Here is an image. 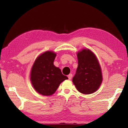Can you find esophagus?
I'll return each mask as SVG.
<instances>
[{
  "mask_svg": "<svg viewBox=\"0 0 128 128\" xmlns=\"http://www.w3.org/2000/svg\"><path fill=\"white\" fill-rule=\"evenodd\" d=\"M72 74H69L68 76V78L69 79V80H70L71 78H72Z\"/></svg>",
  "mask_w": 128,
  "mask_h": 128,
  "instance_id": "34e87169",
  "label": "esophagus"
}]
</instances>
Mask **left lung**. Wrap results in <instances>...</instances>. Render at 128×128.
Listing matches in <instances>:
<instances>
[{"mask_svg":"<svg viewBox=\"0 0 128 128\" xmlns=\"http://www.w3.org/2000/svg\"><path fill=\"white\" fill-rule=\"evenodd\" d=\"M78 67L72 82L82 94H90L96 92L103 81L101 67L96 55L88 48L77 52Z\"/></svg>","mask_w":128,"mask_h":128,"instance_id":"obj_1","label":"left lung"}]
</instances>
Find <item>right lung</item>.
Returning <instances> with one entry per match:
<instances>
[{
    "label": "right lung",
    "instance_id": "right-lung-1",
    "mask_svg": "<svg viewBox=\"0 0 128 128\" xmlns=\"http://www.w3.org/2000/svg\"><path fill=\"white\" fill-rule=\"evenodd\" d=\"M56 54L47 51L39 55L30 72V81L36 92L44 96L55 92L60 84L68 78L62 74L60 69L54 65Z\"/></svg>",
    "mask_w": 128,
    "mask_h": 128
}]
</instances>
